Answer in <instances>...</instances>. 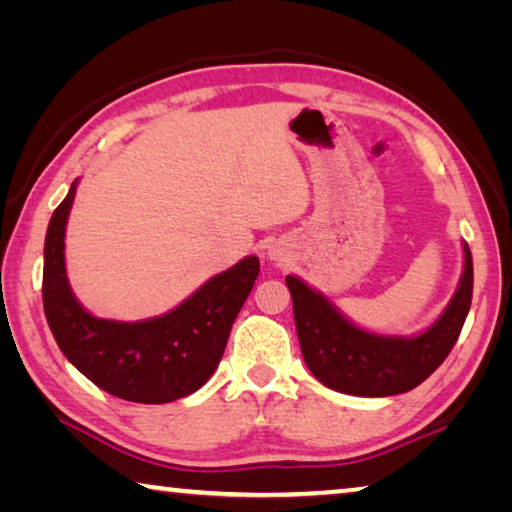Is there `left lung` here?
<instances>
[{
  "label": "left lung",
  "instance_id": "1",
  "mask_svg": "<svg viewBox=\"0 0 512 512\" xmlns=\"http://www.w3.org/2000/svg\"><path fill=\"white\" fill-rule=\"evenodd\" d=\"M465 248L461 284L436 323L411 339L363 332L329 302L289 275L302 357L320 384L361 397L400 395L422 384L452 352L472 305V253Z\"/></svg>",
  "mask_w": 512,
  "mask_h": 512
}]
</instances>
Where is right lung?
<instances>
[{
    "label": "right lung",
    "instance_id": "obj_1",
    "mask_svg": "<svg viewBox=\"0 0 512 512\" xmlns=\"http://www.w3.org/2000/svg\"><path fill=\"white\" fill-rule=\"evenodd\" d=\"M76 183L51 216L45 239L42 305L51 334L74 368L121 400L164 404L198 391L219 366L239 309L259 275L246 257L214 275L169 314L119 323L88 314L65 273V225Z\"/></svg>",
    "mask_w": 512,
    "mask_h": 512
}]
</instances>
